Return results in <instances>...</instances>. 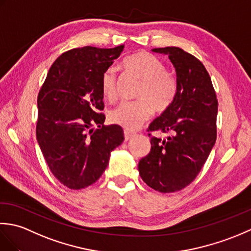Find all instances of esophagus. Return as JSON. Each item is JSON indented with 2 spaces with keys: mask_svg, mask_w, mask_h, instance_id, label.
<instances>
[{
  "mask_svg": "<svg viewBox=\"0 0 251 251\" xmlns=\"http://www.w3.org/2000/svg\"><path fill=\"white\" fill-rule=\"evenodd\" d=\"M135 136V132H131V131H129V130H127V129H125L124 130V138H125V141H128L129 139H131L132 137Z\"/></svg>",
  "mask_w": 251,
  "mask_h": 251,
  "instance_id": "obj_1",
  "label": "esophagus"
}]
</instances>
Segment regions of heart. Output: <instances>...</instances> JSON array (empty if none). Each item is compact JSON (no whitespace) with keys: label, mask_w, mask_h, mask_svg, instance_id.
I'll return each mask as SVG.
<instances>
[{"label":"heart","mask_w":251,"mask_h":251,"mask_svg":"<svg viewBox=\"0 0 251 251\" xmlns=\"http://www.w3.org/2000/svg\"><path fill=\"white\" fill-rule=\"evenodd\" d=\"M123 65L142 81L136 94L139 100L122 101L109 112V120L126 129H135L150 117L151 109L159 113L168 108L177 92V81L165 63L148 51L128 56ZM116 81L114 69H106L101 76V90L106 99H115Z\"/></svg>","instance_id":"heart-1"}]
</instances>
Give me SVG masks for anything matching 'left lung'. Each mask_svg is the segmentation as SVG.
Masks as SVG:
<instances>
[{
    "instance_id": "1",
    "label": "left lung",
    "mask_w": 251,
    "mask_h": 251,
    "mask_svg": "<svg viewBox=\"0 0 251 251\" xmlns=\"http://www.w3.org/2000/svg\"><path fill=\"white\" fill-rule=\"evenodd\" d=\"M153 51L168 55L173 62L177 92L148 128L168 137L162 140L149 134L151 151L140 159L138 169L150 188L173 193L193 182L215 146L218 100L209 73L196 57L174 46Z\"/></svg>"
}]
</instances>
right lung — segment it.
Masks as SVG:
<instances>
[{"mask_svg":"<svg viewBox=\"0 0 251 251\" xmlns=\"http://www.w3.org/2000/svg\"><path fill=\"white\" fill-rule=\"evenodd\" d=\"M123 50L85 46L63 52L37 96V142L51 174L71 190L95 183L124 140L122 127L104 125L100 113L101 76Z\"/></svg>","mask_w":251,"mask_h":251,"instance_id":"1","label":"right lung"}]
</instances>
